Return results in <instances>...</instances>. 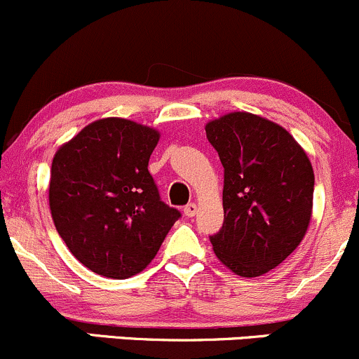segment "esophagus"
Masks as SVG:
<instances>
[{
	"instance_id": "1",
	"label": "esophagus",
	"mask_w": 359,
	"mask_h": 359,
	"mask_svg": "<svg viewBox=\"0 0 359 359\" xmlns=\"http://www.w3.org/2000/svg\"><path fill=\"white\" fill-rule=\"evenodd\" d=\"M183 212L187 217H194V215L196 214V205L195 203H188V205L183 209Z\"/></svg>"
}]
</instances>
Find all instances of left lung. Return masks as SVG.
Wrapping results in <instances>:
<instances>
[{
	"label": "left lung",
	"instance_id": "1",
	"mask_svg": "<svg viewBox=\"0 0 359 359\" xmlns=\"http://www.w3.org/2000/svg\"><path fill=\"white\" fill-rule=\"evenodd\" d=\"M224 168V224L210 243L243 277L276 269L306 234L315 176L302 145L277 123L229 113L205 126Z\"/></svg>",
	"mask_w": 359,
	"mask_h": 359
}]
</instances>
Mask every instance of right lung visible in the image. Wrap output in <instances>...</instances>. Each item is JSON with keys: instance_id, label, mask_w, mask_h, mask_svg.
Instances as JSON below:
<instances>
[{"instance_id": "right-lung-1", "label": "right lung", "mask_w": 359, "mask_h": 359, "mask_svg": "<svg viewBox=\"0 0 359 359\" xmlns=\"http://www.w3.org/2000/svg\"><path fill=\"white\" fill-rule=\"evenodd\" d=\"M157 142V130L104 118L55 154L49 209L56 231L99 276L126 279L144 271L181 217L161 200L149 172Z\"/></svg>"}]
</instances>
